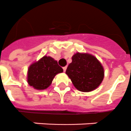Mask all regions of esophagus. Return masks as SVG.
I'll list each match as a JSON object with an SVG mask.
<instances>
[{
  "label": "esophagus",
  "instance_id": "esophagus-1",
  "mask_svg": "<svg viewBox=\"0 0 131 131\" xmlns=\"http://www.w3.org/2000/svg\"><path fill=\"white\" fill-rule=\"evenodd\" d=\"M66 69H67V67L66 66V67H63V72H66Z\"/></svg>",
  "mask_w": 131,
  "mask_h": 131
}]
</instances>
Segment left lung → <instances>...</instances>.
I'll return each instance as SVG.
<instances>
[{
	"instance_id": "8db88e82",
	"label": "left lung",
	"mask_w": 131,
	"mask_h": 131,
	"mask_svg": "<svg viewBox=\"0 0 131 131\" xmlns=\"http://www.w3.org/2000/svg\"><path fill=\"white\" fill-rule=\"evenodd\" d=\"M66 74L76 89L91 92L98 88L104 78V69L101 62L89 53H76L72 57Z\"/></svg>"
}]
</instances>
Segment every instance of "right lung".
<instances>
[{
    "instance_id": "1",
    "label": "right lung",
    "mask_w": 131,
    "mask_h": 131,
    "mask_svg": "<svg viewBox=\"0 0 131 131\" xmlns=\"http://www.w3.org/2000/svg\"><path fill=\"white\" fill-rule=\"evenodd\" d=\"M63 71L57 61L45 55L29 66L27 81L35 89L45 90L51 85L55 76Z\"/></svg>"
}]
</instances>
